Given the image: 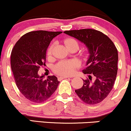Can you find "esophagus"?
I'll return each mask as SVG.
<instances>
[{
	"instance_id": "1",
	"label": "esophagus",
	"mask_w": 131,
	"mask_h": 131,
	"mask_svg": "<svg viewBox=\"0 0 131 131\" xmlns=\"http://www.w3.org/2000/svg\"><path fill=\"white\" fill-rule=\"evenodd\" d=\"M66 78H69V77H67V76H60V77L58 78V79L59 81H61V79H66Z\"/></svg>"
}]
</instances>
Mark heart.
Here are the masks:
<instances>
[{
  "instance_id": "b5f03b06",
  "label": "heart",
  "mask_w": 131,
  "mask_h": 131,
  "mask_svg": "<svg viewBox=\"0 0 131 131\" xmlns=\"http://www.w3.org/2000/svg\"><path fill=\"white\" fill-rule=\"evenodd\" d=\"M64 43L68 49L71 47L73 46H76L78 49L79 44L78 42L74 39L68 38L64 40ZM52 47L53 46H50L47 50L48 56H50L52 54ZM78 67L77 63L74 61L68 60L61 61L58 63L54 67V71L58 74L61 76H69L73 74L74 72L75 69Z\"/></svg>"
}]
</instances>
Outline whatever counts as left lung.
<instances>
[{
    "mask_svg": "<svg viewBox=\"0 0 131 131\" xmlns=\"http://www.w3.org/2000/svg\"><path fill=\"white\" fill-rule=\"evenodd\" d=\"M88 49L87 68L82 72L89 74L83 85L75 92L84 103L95 105L104 100L113 88L118 71V50L112 40L100 31L92 29L66 31ZM94 80H91V76Z\"/></svg>",
    "mask_w": 131,
    "mask_h": 131,
    "instance_id": "8db88e82",
    "label": "left lung"
}]
</instances>
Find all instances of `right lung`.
<instances>
[{
	"instance_id": "obj_1",
	"label": "right lung",
	"mask_w": 131,
	"mask_h": 131,
	"mask_svg": "<svg viewBox=\"0 0 131 131\" xmlns=\"http://www.w3.org/2000/svg\"><path fill=\"white\" fill-rule=\"evenodd\" d=\"M62 33L31 31L16 42L11 54V67L17 88L25 98L41 103L55 92L60 82L55 76H39L40 67L46 65V52L54 37Z\"/></svg>"
}]
</instances>
